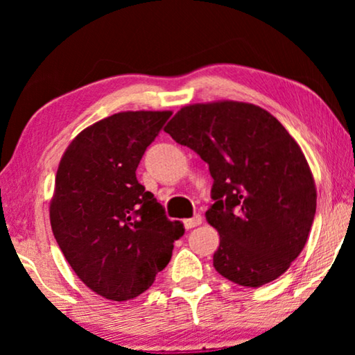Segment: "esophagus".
<instances>
[{
	"instance_id": "1",
	"label": "esophagus",
	"mask_w": 355,
	"mask_h": 355,
	"mask_svg": "<svg viewBox=\"0 0 355 355\" xmlns=\"http://www.w3.org/2000/svg\"><path fill=\"white\" fill-rule=\"evenodd\" d=\"M202 221H203V218H202L200 215H196V216L189 218V220L184 221V225H186L187 230H192V227L200 226V225H202Z\"/></svg>"
}]
</instances>
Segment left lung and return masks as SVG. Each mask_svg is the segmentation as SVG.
<instances>
[{
	"label": "left lung",
	"instance_id": "1",
	"mask_svg": "<svg viewBox=\"0 0 355 355\" xmlns=\"http://www.w3.org/2000/svg\"><path fill=\"white\" fill-rule=\"evenodd\" d=\"M208 163L220 234L213 266L232 283L279 278L307 242L317 210L313 174L297 142L260 106L211 101L184 106L164 128Z\"/></svg>",
	"mask_w": 355,
	"mask_h": 355
}]
</instances>
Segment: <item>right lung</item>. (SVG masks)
<instances>
[{"mask_svg": "<svg viewBox=\"0 0 355 355\" xmlns=\"http://www.w3.org/2000/svg\"><path fill=\"white\" fill-rule=\"evenodd\" d=\"M171 111H123L89 125L58 166L53 234L82 283L123 302L153 284L184 234L135 171Z\"/></svg>", "mask_w": 355, "mask_h": 355, "instance_id": "obj_1", "label": "right lung"}]
</instances>
